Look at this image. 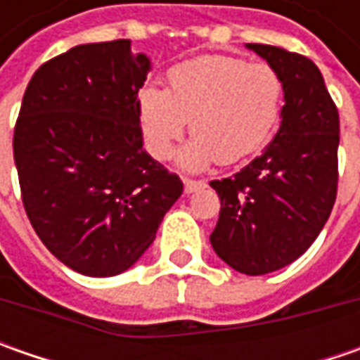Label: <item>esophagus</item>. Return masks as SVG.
Wrapping results in <instances>:
<instances>
[{
	"instance_id": "esophagus-1",
	"label": "esophagus",
	"mask_w": 360,
	"mask_h": 360,
	"mask_svg": "<svg viewBox=\"0 0 360 360\" xmlns=\"http://www.w3.org/2000/svg\"><path fill=\"white\" fill-rule=\"evenodd\" d=\"M204 186H206L204 180H192V178H186V180H184V192H186V194H192V192H196V190H200V188Z\"/></svg>"
}]
</instances>
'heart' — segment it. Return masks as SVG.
<instances>
[{
	"label": "heart",
	"mask_w": 360,
	"mask_h": 360,
	"mask_svg": "<svg viewBox=\"0 0 360 360\" xmlns=\"http://www.w3.org/2000/svg\"><path fill=\"white\" fill-rule=\"evenodd\" d=\"M284 104V82L266 62L234 56H200L176 65L168 90L144 86L138 94L142 136L150 154L172 158L186 124L194 140L182 152L186 168L232 164L266 144Z\"/></svg>",
	"instance_id": "1"
}]
</instances>
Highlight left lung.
Segmentation results:
<instances>
[{
    "label": "left lung",
    "mask_w": 360,
    "mask_h": 360,
    "mask_svg": "<svg viewBox=\"0 0 360 360\" xmlns=\"http://www.w3.org/2000/svg\"><path fill=\"white\" fill-rule=\"evenodd\" d=\"M284 82L283 122L260 156L212 180L220 216L214 252L242 274H269L304 255L326 224L339 186V110L312 60L248 44Z\"/></svg>",
    "instance_id": "8db88e82"
}]
</instances>
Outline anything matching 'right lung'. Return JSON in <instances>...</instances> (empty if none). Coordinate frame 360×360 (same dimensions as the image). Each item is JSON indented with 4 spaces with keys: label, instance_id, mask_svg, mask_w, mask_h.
<instances>
[{
    "label": "right lung",
    "instance_id": "right-lung-1",
    "mask_svg": "<svg viewBox=\"0 0 360 360\" xmlns=\"http://www.w3.org/2000/svg\"><path fill=\"white\" fill-rule=\"evenodd\" d=\"M148 70L130 39L84 44L41 63L23 94L13 160L25 214L49 252L86 276L130 269L184 190L142 148Z\"/></svg>",
    "mask_w": 360,
    "mask_h": 360
}]
</instances>
